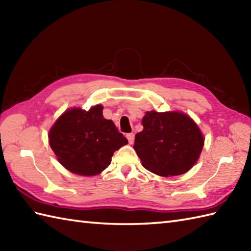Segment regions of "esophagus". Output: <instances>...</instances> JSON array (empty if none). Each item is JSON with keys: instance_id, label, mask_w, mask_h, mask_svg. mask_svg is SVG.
Listing matches in <instances>:
<instances>
[{"instance_id": "esophagus-1", "label": "esophagus", "mask_w": 251, "mask_h": 251, "mask_svg": "<svg viewBox=\"0 0 251 251\" xmlns=\"http://www.w3.org/2000/svg\"><path fill=\"white\" fill-rule=\"evenodd\" d=\"M126 137H127V139H128V142L130 143V145H132V143H134V140H135V135L132 134V132H130V134H127Z\"/></svg>"}]
</instances>
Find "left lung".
Returning <instances> with one entry per match:
<instances>
[{
	"label": "left lung",
	"instance_id": "left-lung-1",
	"mask_svg": "<svg viewBox=\"0 0 251 251\" xmlns=\"http://www.w3.org/2000/svg\"><path fill=\"white\" fill-rule=\"evenodd\" d=\"M134 149L149 172L162 177L185 174L194 166L204 147L196 123L182 112L149 111Z\"/></svg>",
	"mask_w": 251,
	"mask_h": 251
}]
</instances>
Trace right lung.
<instances>
[{
  "instance_id": "right-lung-1",
  "label": "right lung",
  "mask_w": 251,
  "mask_h": 251,
  "mask_svg": "<svg viewBox=\"0 0 251 251\" xmlns=\"http://www.w3.org/2000/svg\"><path fill=\"white\" fill-rule=\"evenodd\" d=\"M102 110L101 104L88 111L69 109L50 128V146L58 162L69 172L99 175L111 164L113 153L128 143L114 123L104 119Z\"/></svg>"
}]
</instances>
